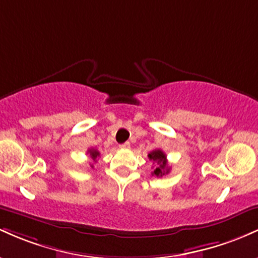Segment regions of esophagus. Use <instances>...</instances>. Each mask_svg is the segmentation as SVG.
<instances>
[{
    "mask_svg": "<svg viewBox=\"0 0 258 258\" xmlns=\"http://www.w3.org/2000/svg\"><path fill=\"white\" fill-rule=\"evenodd\" d=\"M120 149H130V143H129V141H126V143L121 144L120 145Z\"/></svg>",
    "mask_w": 258,
    "mask_h": 258,
    "instance_id": "obj_1",
    "label": "esophagus"
}]
</instances>
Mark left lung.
Here are the masks:
<instances>
[{"mask_svg":"<svg viewBox=\"0 0 258 258\" xmlns=\"http://www.w3.org/2000/svg\"><path fill=\"white\" fill-rule=\"evenodd\" d=\"M149 158L153 162H156V163L158 164L157 167L153 169L152 172V175H156V176H162L164 174H168L169 173V169L170 168L168 167V163H167V156L166 153H164L162 150L157 149V150H153L152 152L149 153Z\"/></svg>","mask_w":258,"mask_h":258,"instance_id":"left-lung-1","label":"left lung"}]
</instances>
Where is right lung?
I'll use <instances>...</instances> for the list:
<instances>
[{
	"mask_svg": "<svg viewBox=\"0 0 258 258\" xmlns=\"http://www.w3.org/2000/svg\"><path fill=\"white\" fill-rule=\"evenodd\" d=\"M88 153H90V157L92 158V160H94L95 162H96V158L98 157V156H100V152L97 151V150H95V149H90L88 151ZM92 168H94V166H91Z\"/></svg>",
	"mask_w": 258,
	"mask_h": 258,
	"instance_id": "obj_1",
	"label": "right lung"
}]
</instances>
